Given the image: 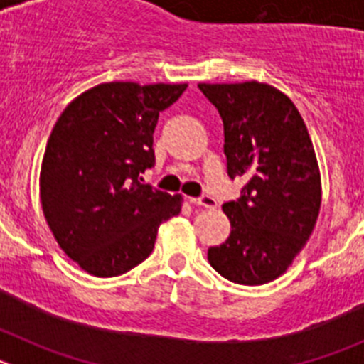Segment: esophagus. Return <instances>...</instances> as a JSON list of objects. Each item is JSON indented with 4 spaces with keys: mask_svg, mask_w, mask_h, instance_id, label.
Here are the masks:
<instances>
[{
    "mask_svg": "<svg viewBox=\"0 0 364 364\" xmlns=\"http://www.w3.org/2000/svg\"><path fill=\"white\" fill-rule=\"evenodd\" d=\"M189 202L195 205H204V208H215L217 205V200H215L213 197H210V195H202V197H197V198H189Z\"/></svg>",
    "mask_w": 364,
    "mask_h": 364,
    "instance_id": "1",
    "label": "esophagus"
}]
</instances>
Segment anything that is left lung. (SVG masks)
<instances>
[{
  "instance_id": "1",
  "label": "left lung",
  "mask_w": 364,
  "mask_h": 364,
  "mask_svg": "<svg viewBox=\"0 0 364 364\" xmlns=\"http://www.w3.org/2000/svg\"><path fill=\"white\" fill-rule=\"evenodd\" d=\"M224 124L228 175L247 184L222 211L231 233L208 250L210 264L237 284L275 281L306 246L321 210V173L301 112L268 83H198Z\"/></svg>"
}]
</instances>
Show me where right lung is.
Listing matches in <instances>:
<instances>
[{
    "instance_id": "obj_1",
    "label": "right lung",
    "mask_w": 364,
    "mask_h": 364,
    "mask_svg": "<svg viewBox=\"0 0 364 364\" xmlns=\"http://www.w3.org/2000/svg\"><path fill=\"white\" fill-rule=\"evenodd\" d=\"M188 83L109 82L91 87L60 114L45 147L40 200L58 246L83 272L117 277L153 252L182 195L140 182L154 166L159 112Z\"/></svg>"
}]
</instances>
